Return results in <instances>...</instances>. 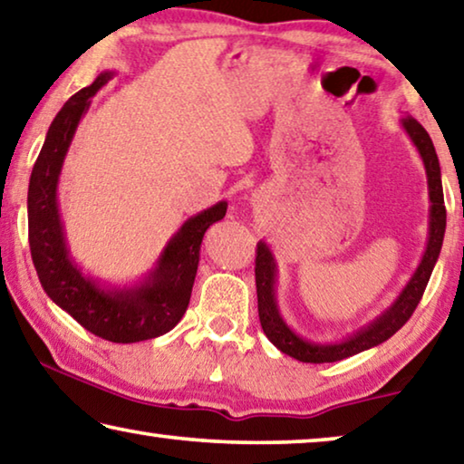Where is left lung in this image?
Instances as JSON below:
<instances>
[{
  "label": "left lung",
  "mask_w": 464,
  "mask_h": 464,
  "mask_svg": "<svg viewBox=\"0 0 464 464\" xmlns=\"http://www.w3.org/2000/svg\"><path fill=\"white\" fill-rule=\"evenodd\" d=\"M402 126L411 140L415 142L419 155H421L425 172H427V187H430V240L421 263H419L417 272L406 284L401 296L396 298L394 304L388 311H383L380 317L373 319L367 327H362L346 340L336 342V344H315V342L303 340L296 336L284 322L276 303V261L266 242L256 245L255 256V282H256V303H259V322L266 336L272 340L276 348H280L284 354L303 362H334L348 359V356L359 354L367 348H373L401 330L409 322L412 313H415L419 301H421L427 282L436 266L441 242H444L446 232V208H444V190H441V174L440 161L436 155V147L427 134L425 128L417 122L415 118H402Z\"/></svg>",
  "instance_id": "1"
}]
</instances>
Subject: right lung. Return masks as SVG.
I'll return each mask as SVG.
<instances>
[{
  "label": "right lung",
  "instance_id": "obj_1",
  "mask_svg": "<svg viewBox=\"0 0 464 464\" xmlns=\"http://www.w3.org/2000/svg\"><path fill=\"white\" fill-rule=\"evenodd\" d=\"M111 78L97 76L63 103L49 126L45 142L28 182V245L43 290L95 336L130 344L163 336L180 322L190 301L205 232L226 216L227 203L197 213L163 248L158 266L134 288H102L84 277L70 259L58 209V180L76 126L89 110L91 97Z\"/></svg>",
  "mask_w": 464,
  "mask_h": 464
}]
</instances>
